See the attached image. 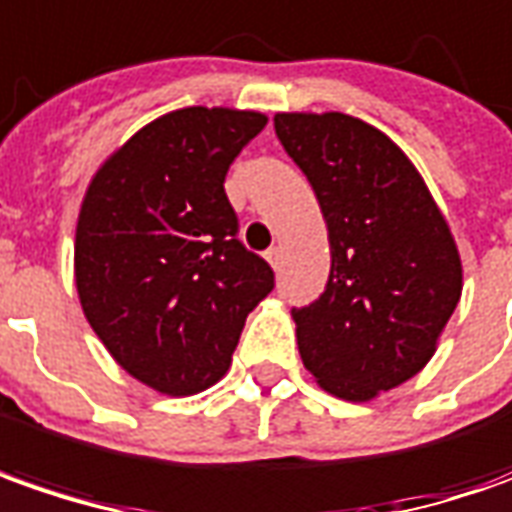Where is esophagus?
I'll list each match as a JSON object with an SVG mask.
<instances>
[{
	"label": "esophagus",
	"instance_id": "esophagus-1",
	"mask_svg": "<svg viewBox=\"0 0 512 512\" xmlns=\"http://www.w3.org/2000/svg\"><path fill=\"white\" fill-rule=\"evenodd\" d=\"M266 260H269V266L277 272V269L283 266V249H280V246H272V249L266 252Z\"/></svg>",
	"mask_w": 512,
	"mask_h": 512
}]
</instances>
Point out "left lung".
I'll return each mask as SVG.
<instances>
[{
  "label": "left lung",
  "instance_id": "left-lung-1",
  "mask_svg": "<svg viewBox=\"0 0 512 512\" xmlns=\"http://www.w3.org/2000/svg\"><path fill=\"white\" fill-rule=\"evenodd\" d=\"M274 133L303 169L328 226L320 300L291 309L320 388L371 402L419 374L462 297V260L411 158L345 113H277Z\"/></svg>",
  "mask_w": 512,
  "mask_h": 512
}]
</instances>
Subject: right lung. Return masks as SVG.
<instances>
[{"instance_id":"add662e5","label":"right lung","mask_w":512,"mask_h":512,"mask_svg":"<svg viewBox=\"0 0 512 512\" xmlns=\"http://www.w3.org/2000/svg\"><path fill=\"white\" fill-rule=\"evenodd\" d=\"M266 115L184 107L98 167L76 223L81 311L113 360L147 388L192 397L229 371L272 266L238 240L229 164Z\"/></svg>"}]
</instances>
